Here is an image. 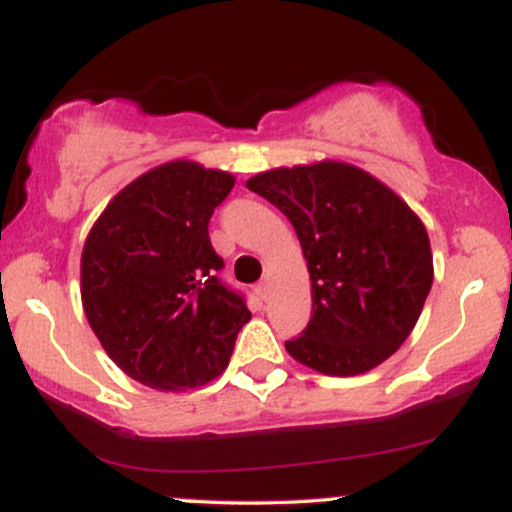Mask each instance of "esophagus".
<instances>
[{
	"instance_id": "esophagus-1",
	"label": "esophagus",
	"mask_w": 512,
	"mask_h": 512,
	"mask_svg": "<svg viewBox=\"0 0 512 512\" xmlns=\"http://www.w3.org/2000/svg\"><path fill=\"white\" fill-rule=\"evenodd\" d=\"M255 293L262 298V301H267V296H269V284H267V281H260V284L255 286Z\"/></svg>"
}]
</instances>
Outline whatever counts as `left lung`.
<instances>
[{"label": "left lung", "mask_w": 512, "mask_h": 512, "mask_svg": "<svg viewBox=\"0 0 512 512\" xmlns=\"http://www.w3.org/2000/svg\"><path fill=\"white\" fill-rule=\"evenodd\" d=\"M245 185L293 223L308 262L313 315L286 351L339 378L395 354L433 284L426 226L409 204L342 161L264 170Z\"/></svg>", "instance_id": "1"}]
</instances>
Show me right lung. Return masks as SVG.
Returning a JSON list of instances; mask_svg holds the SVG:
<instances>
[{
	"mask_svg": "<svg viewBox=\"0 0 512 512\" xmlns=\"http://www.w3.org/2000/svg\"><path fill=\"white\" fill-rule=\"evenodd\" d=\"M236 178L170 161L110 199L81 252V303L105 354L154 390L219 378L240 327L243 296L223 286L209 219Z\"/></svg>",
	"mask_w": 512,
	"mask_h": 512,
	"instance_id": "add662e5",
	"label": "right lung"
}]
</instances>
